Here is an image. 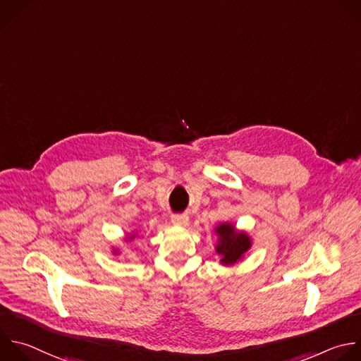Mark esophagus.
Listing matches in <instances>:
<instances>
[{
    "mask_svg": "<svg viewBox=\"0 0 361 361\" xmlns=\"http://www.w3.org/2000/svg\"><path fill=\"white\" fill-rule=\"evenodd\" d=\"M171 222L174 225L185 226L188 224V216H187V214H173L171 215Z\"/></svg>",
    "mask_w": 361,
    "mask_h": 361,
    "instance_id": "34e87169",
    "label": "esophagus"
}]
</instances>
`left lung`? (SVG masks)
<instances>
[{
	"instance_id": "obj_1",
	"label": "left lung",
	"mask_w": 361,
	"mask_h": 361,
	"mask_svg": "<svg viewBox=\"0 0 361 361\" xmlns=\"http://www.w3.org/2000/svg\"><path fill=\"white\" fill-rule=\"evenodd\" d=\"M218 244L215 251L221 255V264L225 267L233 265L244 258V254L251 248V238L244 231H236L232 224L224 222L215 228Z\"/></svg>"
}]
</instances>
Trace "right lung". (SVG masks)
<instances>
[{"mask_svg":"<svg viewBox=\"0 0 361 361\" xmlns=\"http://www.w3.org/2000/svg\"><path fill=\"white\" fill-rule=\"evenodd\" d=\"M133 236H135V235H130V236H129V239H132ZM114 254H117V251H114Z\"/></svg>","mask_w":361,"mask_h":361,"instance_id":"right-lung-1","label":"right lung"}]
</instances>
